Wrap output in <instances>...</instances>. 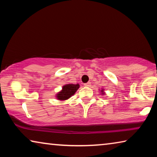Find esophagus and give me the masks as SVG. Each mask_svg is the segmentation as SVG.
Returning <instances> with one entry per match:
<instances>
[{
    "label": "esophagus",
    "mask_w": 157,
    "mask_h": 157,
    "mask_svg": "<svg viewBox=\"0 0 157 157\" xmlns=\"http://www.w3.org/2000/svg\"><path fill=\"white\" fill-rule=\"evenodd\" d=\"M84 85L85 86H91V82H87V83L84 84Z\"/></svg>",
    "instance_id": "esophagus-1"
}]
</instances>
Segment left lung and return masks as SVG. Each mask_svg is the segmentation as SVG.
<instances>
[{
	"label": "left lung",
	"instance_id": "1",
	"mask_svg": "<svg viewBox=\"0 0 157 157\" xmlns=\"http://www.w3.org/2000/svg\"><path fill=\"white\" fill-rule=\"evenodd\" d=\"M102 91V92H103V91H102H102ZM102 94H104V93H102Z\"/></svg>",
	"mask_w": 157,
	"mask_h": 157
}]
</instances>
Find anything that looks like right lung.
<instances>
[{
    "mask_svg": "<svg viewBox=\"0 0 157 157\" xmlns=\"http://www.w3.org/2000/svg\"><path fill=\"white\" fill-rule=\"evenodd\" d=\"M79 84H66L63 86L62 91L58 93L57 94V99L59 100H65L71 98L73 95L75 94L77 90L79 89Z\"/></svg>",
    "mask_w": 157,
    "mask_h": 157,
    "instance_id": "right-lung-1",
    "label": "right lung"
}]
</instances>
